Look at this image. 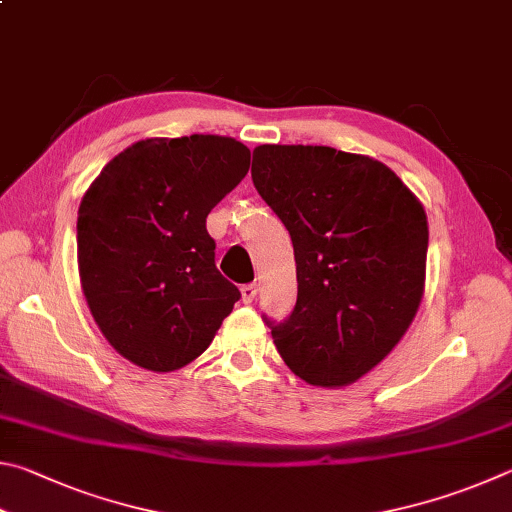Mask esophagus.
Returning <instances> with one entry per match:
<instances>
[{
	"mask_svg": "<svg viewBox=\"0 0 512 512\" xmlns=\"http://www.w3.org/2000/svg\"><path fill=\"white\" fill-rule=\"evenodd\" d=\"M256 292H258V288H256V283H247V285H242L240 288V294H242V301L245 303H251L256 299Z\"/></svg>",
	"mask_w": 512,
	"mask_h": 512,
	"instance_id": "1",
	"label": "esophagus"
}]
</instances>
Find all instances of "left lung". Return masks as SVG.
Here are the masks:
<instances>
[{
  "label": "left lung",
  "mask_w": 512,
  "mask_h": 512,
  "mask_svg": "<svg viewBox=\"0 0 512 512\" xmlns=\"http://www.w3.org/2000/svg\"><path fill=\"white\" fill-rule=\"evenodd\" d=\"M251 179L297 261L276 351L312 387H348L398 346L423 301V204L387 164L328 146H256Z\"/></svg>",
  "instance_id": "left-lung-1"
}]
</instances>
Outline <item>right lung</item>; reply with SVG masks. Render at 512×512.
Returning <instances> with one entry per match:
<instances>
[{
	"instance_id": "1",
	"label": "right lung",
	"mask_w": 512,
	"mask_h": 512,
	"mask_svg": "<svg viewBox=\"0 0 512 512\" xmlns=\"http://www.w3.org/2000/svg\"><path fill=\"white\" fill-rule=\"evenodd\" d=\"M231 137L141 139L105 164L78 206V274L116 353L168 373L197 360L240 292L215 267L206 215L247 175Z\"/></svg>"
}]
</instances>
